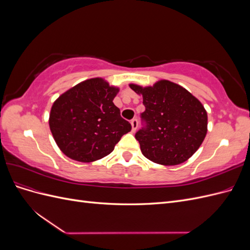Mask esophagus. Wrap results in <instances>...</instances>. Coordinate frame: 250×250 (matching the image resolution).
Masks as SVG:
<instances>
[{
    "label": "esophagus",
    "instance_id": "esophagus-1",
    "mask_svg": "<svg viewBox=\"0 0 250 250\" xmlns=\"http://www.w3.org/2000/svg\"><path fill=\"white\" fill-rule=\"evenodd\" d=\"M130 123H131V126H132V131L134 132L135 130H137V128H138L139 121H138L137 118H134V119H132V120L130 121Z\"/></svg>",
    "mask_w": 250,
    "mask_h": 250
}]
</instances>
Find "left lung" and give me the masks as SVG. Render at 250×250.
Masks as SVG:
<instances>
[{"mask_svg":"<svg viewBox=\"0 0 250 250\" xmlns=\"http://www.w3.org/2000/svg\"><path fill=\"white\" fill-rule=\"evenodd\" d=\"M145 111L135 133L143 155L153 163L175 166L186 162L200 147L208 131V113L200 101L184 87L162 80L143 88Z\"/></svg>","mask_w":250,"mask_h":250,"instance_id":"1","label":"left lung"}]
</instances>
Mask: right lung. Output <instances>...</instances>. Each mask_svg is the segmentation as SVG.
Returning <instances> with one entry per match:
<instances>
[{
	"instance_id": "1",
	"label": "right lung",
	"mask_w": 250,
	"mask_h": 250,
	"mask_svg": "<svg viewBox=\"0 0 250 250\" xmlns=\"http://www.w3.org/2000/svg\"><path fill=\"white\" fill-rule=\"evenodd\" d=\"M118 88L101 78L83 81L62 94L50 113V129L60 150L88 163L108 155L131 124L113 104Z\"/></svg>"
}]
</instances>
